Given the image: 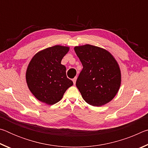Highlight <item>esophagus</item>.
Returning a JSON list of instances; mask_svg holds the SVG:
<instances>
[{
	"mask_svg": "<svg viewBox=\"0 0 148 148\" xmlns=\"http://www.w3.org/2000/svg\"><path fill=\"white\" fill-rule=\"evenodd\" d=\"M76 79H77V77H75L74 78H73L72 79V81H73V83H74V84L75 85L76 84Z\"/></svg>",
	"mask_w": 148,
	"mask_h": 148,
	"instance_id": "1",
	"label": "esophagus"
}]
</instances>
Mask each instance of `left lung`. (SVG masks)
<instances>
[{
    "label": "left lung",
    "mask_w": 148,
    "mask_h": 148,
    "mask_svg": "<svg viewBox=\"0 0 148 148\" xmlns=\"http://www.w3.org/2000/svg\"><path fill=\"white\" fill-rule=\"evenodd\" d=\"M74 51L83 65L76 83L82 98L93 106L111 101L121 82L116 60L107 50L89 44L76 46Z\"/></svg>",
    "instance_id": "obj_1"
}]
</instances>
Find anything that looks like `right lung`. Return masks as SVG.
<instances>
[{"label":"right lung","instance_id":"obj_1","mask_svg":"<svg viewBox=\"0 0 148 148\" xmlns=\"http://www.w3.org/2000/svg\"><path fill=\"white\" fill-rule=\"evenodd\" d=\"M69 47L54 46L39 51L27 67L26 81L30 91L40 101L53 105L61 101L66 89L73 85L66 75L61 60Z\"/></svg>","mask_w":148,"mask_h":148}]
</instances>
